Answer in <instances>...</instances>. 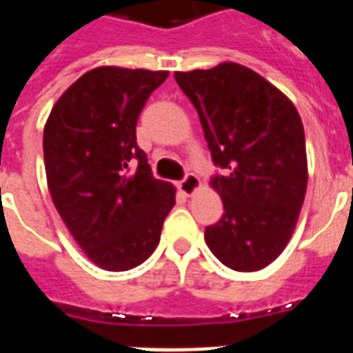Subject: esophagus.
Wrapping results in <instances>:
<instances>
[{"instance_id": "esophagus-1", "label": "esophagus", "mask_w": 353, "mask_h": 353, "mask_svg": "<svg viewBox=\"0 0 353 353\" xmlns=\"http://www.w3.org/2000/svg\"><path fill=\"white\" fill-rule=\"evenodd\" d=\"M199 185H201V183H199L198 176H194V174H187V176L183 177L181 181L177 183V188H179V190H181L185 196H192V194L199 188Z\"/></svg>"}]
</instances>
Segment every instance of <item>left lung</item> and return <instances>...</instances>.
<instances>
[{"label":"left lung","mask_w":353,"mask_h":353,"mask_svg":"<svg viewBox=\"0 0 353 353\" xmlns=\"http://www.w3.org/2000/svg\"><path fill=\"white\" fill-rule=\"evenodd\" d=\"M176 80L199 115L223 216L205 241L223 265L258 271L284 251L307 187L306 139L293 102L252 69L223 62Z\"/></svg>","instance_id":"1"}]
</instances>
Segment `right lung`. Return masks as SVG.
<instances>
[{
    "instance_id": "right-lung-1",
    "label": "right lung",
    "mask_w": 353,
    "mask_h": 353,
    "mask_svg": "<svg viewBox=\"0 0 353 353\" xmlns=\"http://www.w3.org/2000/svg\"><path fill=\"white\" fill-rule=\"evenodd\" d=\"M168 71L97 68L65 90L43 128L52 203L85 256L106 271L137 268L155 251L176 188L152 176L137 146L144 104ZM138 161L135 172L129 165Z\"/></svg>"
}]
</instances>
